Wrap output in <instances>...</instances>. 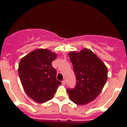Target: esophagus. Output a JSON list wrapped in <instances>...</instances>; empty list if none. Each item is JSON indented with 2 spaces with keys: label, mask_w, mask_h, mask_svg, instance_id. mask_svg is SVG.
Segmentation results:
<instances>
[{
  "label": "esophagus",
  "mask_w": 127,
  "mask_h": 127,
  "mask_svg": "<svg viewBox=\"0 0 127 127\" xmlns=\"http://www.w3.org/2000/svg\"><path fill=\"white\" fill-rule=\"evenodd\" d=\"M61 84H62L63 85H66V81H65V80H63V81L61 82Z\"/></svg>",
  "instance_id": "1"
}]
</instances>
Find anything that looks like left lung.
Listing matches in <instances>:
<instances>
[{
	"label": "left lung",
	"mask_w": 127,
	"mask_h": 127,
	"mask_svg": "<svg viewBox=\"0 0 127 127\" xmlns=\"http://www.w3.org/2000/svg\"><path fill=\"white\" fill-rule=\"evenodd\" d=\"M76 77V85L67 88L70 99L85 105L94 100L101 92L107 79V68L92 50L84 48L80 52L69 53Z\"/></svg>",
	"instance_id": "obj_1"
}]
</instances>
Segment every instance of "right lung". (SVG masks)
I'll list each match as a JSON object with an SVG mask.
<instances>
[{
    "label": "right lung",
    "instance_id": "1",
    "mask_svg": "<svg viewBox=\"0 0 127 127\" xmlns=\"http://www.w3.org/2000/svg\"><path fill=\"white\" fill-rule=\"evenodd\" d=\"M56 53L47 49H37L23 58L18 67L20 80L26 94L34 101L43 103L53 98L61 82L52 63Z\"/></svg>",
    "mask_w": 127,
    "mask_h": 127
}]
</instances>
